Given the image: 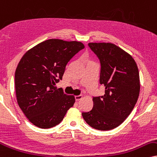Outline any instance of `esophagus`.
<instances>
[{
	"instance_id": "1",
	"label": "esophagus",
	"mask_w": 157,
	"mask_h": 157,
	"mask_svg": "<svg viewBox=\"0 0 157 157\" xmlns=\"http://www.w3.org/2000/svg\"><path fill=\"white\" fill-rule=\"evenodd\" d=\"M83 98V96L82 95H76L75 96V99L76 101H79V100H81Z\"/></svg>"
}]
</instances>
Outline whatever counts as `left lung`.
<instances>
[{
  "instance_id": "1",
  "label": "left lung",
  "mask_w": 157,
  "mask_h": 157,
  "mask_svg": "<svg viewBox=\"0 0 157 157\" xmlns=\"http://www.w3.org/2000/svg\"><path fill=\"white\" fill-rule=\"evenodd\" d=\"M89 46L100 59V84L105 94L93 97L94 105L82 117L90 127L110 130L119 127L128 117L138 101L140 77L132 56L111 43H90Z\"/></svg>"
}]
</instances>
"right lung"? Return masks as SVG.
<instances>
[{
	"label": "right lung",
	"instance_id": "1",
	"mask_svg": "<svg viewBox=\"0 0 157 157\" xmlns=\"http://www.w3.org/2000/svg\"><path fill=\"white\" fill-rule=\"evenodd\" d=\"M84 48L82 42L49 39L23 55L15 71L17 102L25 117L36 127L48 129L59 124L73 105V95L57 90L67 64Z\"/></svg>",
	"mask_w": 157,
	"mask_h": 157
}]
</instances>
